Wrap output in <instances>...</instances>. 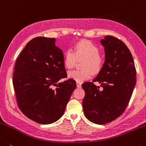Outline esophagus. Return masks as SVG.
<instances>
[{"label": "esophagus", "instance_id": "esophagus-1", "mask_svg": "<svg viewBox=\"0 0 146 146\" xmlns=\"http://www.w3.org/2000/svg\"><path fill=\"white\" fill-rule=\"evenodd\" d=\"M76 85H77V87L78 88H80L81 87H82V83H80V82H76Z\"/></svg>", "mask_w": 146, "mask_h": 146}]
</instances>
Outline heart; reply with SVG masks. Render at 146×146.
Masks as SVG:
<instances>
[{
    "label": "heart",
    "mask_w": 146,
    "mask_h": 146,
    "mask_svg": "<svg viewBox=\"0 0 146 146\" xmlns=\"http://www.w3.org/2000/svg\"><path fill=\"white\" fill-rule=\"evenodd\" d=\"M84 59L81 70H73L68 73L69 78L77 82L89 80L92 75L98 73L104 63L103 57L99 54V48L89 40L78 42L73 50L68 49L64 55L63 63L66 68L71 69L74 66L76 61Z\"/></svg>",
    "instance_id": "b5f03b06"
}]
</instances>
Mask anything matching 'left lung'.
Wrapping results in <instances>:
<instances>
[{"instance_id":"1","label":"left lung","mask_w":146,"mask_h":146,"mask_svg":"<svg viewBox=\"0 0 146 146\" xmlns=\"http://www.w3.org/2000/svg\"><path fill=\"white\" fill-rule=\"evenodd\" d=\"M100 42L104 47L105 62L93 82H85L83 109L88 120L102 125L111 122L125 111L136 85V68L131 52L121 40L111 35Z\"/></svg>"}]
</instances>
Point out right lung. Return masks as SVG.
Listing matches in <instances>:
<instances>
[{
    "mask_svg": "<svg viewBox=\"0 0 146 146\" xmlns=\"http://www.w3.org/2000/svg\"><path fill=\"white\" fill-rule=\"evenodd\" d=\"M62 50L55 38L37 37L26 44L16 59L13 85L21 111L40 124H50L63 115L76 81L68 79Z\"/></svg>",
    "mask_w": 146,
    "mask_h": 146,
    "instance_id": "1",
    "label": "right lung"
}]
</instances>
